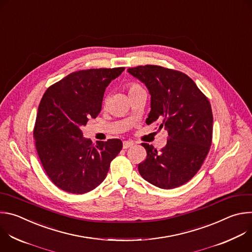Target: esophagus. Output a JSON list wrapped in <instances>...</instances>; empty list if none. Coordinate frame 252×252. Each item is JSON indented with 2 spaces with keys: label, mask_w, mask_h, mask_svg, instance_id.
Returning <instances> with one entry per match:
<instances>
[{
  "label": "esophagus",
  "mask_w": 252,
  "mask_h": 252,
  "mask_svg": "<svg viewBox=\"0 0 252 252\" xmlns=\"http://www.w3.org/2000/svg\"><path fill=\"white\" fill-rule=\"evenodd\" d=\"M133 145H134L133 141H131V140H125L124 143H123V148H124L125 150H126V149L132 147Z\"/></svg>",
  "instance_id": "obj_1"
}]
</instances>
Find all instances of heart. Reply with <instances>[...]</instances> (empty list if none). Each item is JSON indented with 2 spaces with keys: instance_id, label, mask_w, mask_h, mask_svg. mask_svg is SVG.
Wrapping results in <instances>:
<instances>
[{
  "instance_id": "heart-1",
  "label": "heart",
  "mask_w": 252,
  "mask_h": 252,
  "mask_svg": "<svg viewBox=\"0 0 252 252\" xmlns=\"http://www.w3.org/2000/svg\"><path fill=\"white\" fill-rule=\"evenodd\" d=\"M139 88H140V87L137 86V85H135V84L129 85V92H130V91H133V90H136V89H139Z\"/></svg>"
}]
</instances>
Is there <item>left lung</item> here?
<instances>
[{
  "instance_id": "1",
  "label": "left lung",
  "mask_w": 252,
  "mask_h": 252,
  "mask_svg": "<svg viewBox=\"0 0 252 252\" xmlns=\"http://www.w3.org/2000/svg\"><path fill=\"white\" fill-rule=\"evenodd\" d=\"M127 71L151 94L147 124L161 120L159 128L163 126L168 133L160 152L141 143L147 158L138 164V171L159 189L181 187L199 170L211 146L213 117L209 100L182 71L153 64L129 67Z\"/></svg>"
}]
</instances>
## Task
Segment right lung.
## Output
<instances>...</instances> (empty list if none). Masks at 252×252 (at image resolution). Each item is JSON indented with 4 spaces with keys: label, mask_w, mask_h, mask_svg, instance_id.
<instances>
[{
    "label": "right lung",
    "mask_w": 252,
    "mask_h": 252,
    "mask_svg": "<svg viewBox=\"0 0 252 252\" xmlns=\"http://www.w3.org/2000/svg\"><path fill=\"white\" fill-rule=\"evenodd\" d=\"M124 69L75 71L44 94L33 128L35 149L46 173L62 190L83 194L94 189L123 149L118 138L94 145L81 127L100 113L106 87Z\"/></svg>",
    "instance_id": "add662e5"
}]
</instances>
